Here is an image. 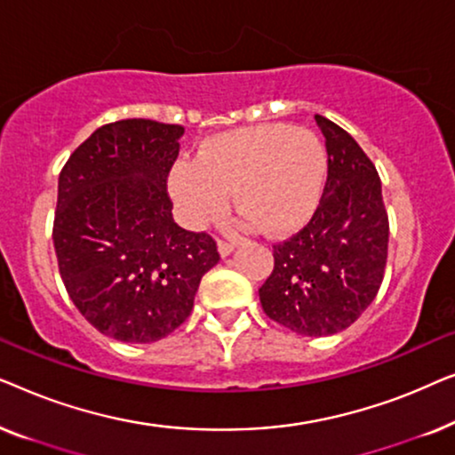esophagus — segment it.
<instances>
[{
  "mask_svg": "<svg viewBox=\"0 0 455 455\" xmlns=\"http://www.w3.org/2000/svg\"><path fill=\"white\" fill-rule=\"evenodd\" d=\"M217 251H220V254H221L223 259H226V257H229V254L234 252V244H232V242L220 240V242H217Z\"/></svg>",
  "mask_w": 455,
  "mask_h": 455,
  "instance_id": "34e87169",
  "label": "esophagus"
}]
</instances>
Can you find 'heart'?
<instances>
[{"label":"heart","instance_id":"heart-1","mask_svg":"<svg viewBox=\"0 0 455 455\" xmlns=\"http://www.w3.org/2000/svg\"><path fill=\"white\" fill-rule=\"evenodd\" d=\"M327 153L308 128L259 124L207 139L196 159L172 167L173 203L192 228L226 213L229 192L240 229L285 235L300 229L319 204Z\"/></svg>","mask_w":455,"mask_h":455}]
</instances>
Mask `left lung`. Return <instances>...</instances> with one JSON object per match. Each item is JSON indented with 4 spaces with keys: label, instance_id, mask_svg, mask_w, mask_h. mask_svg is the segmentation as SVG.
<instances>
[{
    "label": "left lung",
    "instance_id": "1",
    "mask_svg": "<svg viewBox=\"0 0 455 455\" xmlns=\"http://www.w3.org/2000/svg\"><path fill=\"white\" fill-rule=\"evenodd\" d=\"M315 120L327 147L325 190L308 226L273 246L275 267L259 296L279 325L323 338L344 331L375 300L389 221L372 161L338 124Z\"/></svg>",
    "mask_w": 455,
    "mask_h": 455
}]
</instances>
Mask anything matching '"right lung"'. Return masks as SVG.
<instances>
[{
    "instance_id": "obj_1",
    "label": "right lung",
    "mask_w": 455,
    "mask_h": 455,
    "mask_svg": "<svg viewBox=\"0 0 455 455\" xmlns=\"http://www.w3.org/2000/svg\"><path fill=\"white\" fill-rule=\"evenodd\" d=\"M184 128L120 120L70 155L58 182L53 244L72 302L103 335L151 344L188 319L220 263L215 240L173 221L167 173Z\"/></svg>"
}]
</instances>
